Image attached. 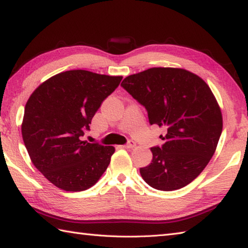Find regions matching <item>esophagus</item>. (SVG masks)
Masks as SVG:
<instances>
[{
  "instance_id": "esophagus-1",
  "label": "esophagus",
  "mask_w": 248,
  "mask_h": 248,
  "mask_svg": "<svg viewBox=\"0 0 248 248\" xmlns=\"http://www.w3.org/2000/svg\"><path fill=\"white\" fill-rule=\"evenodd\" d=\"M136 146V144H135V141H133V140H129L127 144H125V148H134V147Z\"/></svg>"
}]
</instances>
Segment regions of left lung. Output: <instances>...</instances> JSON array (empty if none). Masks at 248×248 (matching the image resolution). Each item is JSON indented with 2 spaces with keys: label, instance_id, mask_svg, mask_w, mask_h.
<instances>
[{
  "label": "left lung",
  "instance_id": "left-lung-1",
  "mask_svg": "<svg viewBox=\"0 0 248 248\" xmlns=\"http://www.w3.org/2000/svg\"><path fill=\"white\" fill-rule=\"evenodd\" d=\"M148 113L150 124L166 129L161 147L140 172L151 187L175 191L191 183L213 156L223 130L222 112L202 78L178 68H150L121 83Z\"/></svg>",
  "mask_w": 248,
  "mask_h": 248
}]
</instances>
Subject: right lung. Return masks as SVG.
Wrapping results in <instances>:
<instances>
[{"mask_svg": "<svg viewBox=\"0 0 248 248\" xmlns=\"http://www.w3.org/2000/svg\"><path fill=\"white\" fill-rule=\"evenodd\" d=\"M123 77L87 70L59 73L37 87L24 108L21 130L35 167L68 192L92 187L107 170L113 146L82 140L93 115Z\"/></svg>", "mask_w": 248, "mask_h": 248, "instance_id": "1", "label": "right lung"}]
</instances>
